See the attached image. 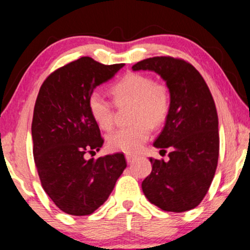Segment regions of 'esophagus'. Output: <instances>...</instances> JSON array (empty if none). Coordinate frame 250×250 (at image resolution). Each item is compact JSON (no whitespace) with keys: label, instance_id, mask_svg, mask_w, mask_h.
<instances>
[{"label":"esophagus","instance_id":"obj_1","mask_svg":"<svg viewBox=\"0 0 250 250\" xmlns=\"http://www.w3.org/2000/svg\"><path fill=\"white\" fill-rule=\"evenodd\" d=\"M135 159H137V156L131 155V154H126V161H127V163H132Z\"/></svg>","mask_w":250,"mask_h":250}]
</instances>
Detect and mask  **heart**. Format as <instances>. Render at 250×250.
I'll return each mask as SVG.
<instances>
[{"label": "heart", "mask_w": 250, "mask_h": 250, "mask_svg": "<svg viewBox=\"0 0 250 250\" xmlns=\"http://www.w3.org/2000/svg\"><path fill=\"white\" fill-rule=\"evenodd\" d=\"M111 94L117 105L132 104L131 123L109 134L107 146L110 149L128 154L137 153L149 138L150 127H160L167 119L170 109V95L162 83L154 82L149 75L128 73L113 83ZM88 109L102 130L113 126V106L100 92L89 96Z\"/></svg>", "instance_id": "1"}]
</instances>
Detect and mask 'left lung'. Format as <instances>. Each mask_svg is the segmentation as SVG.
Returning <instances> with one entry per match:
<instances>
[{"label":"left lung","instance_id":"8db88e82","mask_svg":"<svg viewBox=\"0 0 250 250\" xmlns=\"http://www.w3.org/2000/svg\"><path fill=\"white\" fill-rule=\"evenodd\" d=\"M133 70H152L166 81L170 109L154 147L169 160L149 158L152 172L141 188L147 199L168 212L189 211L204 198L219 158L215 104L208 84L192 64L171 57L139 61Z\"/></svg>","mask_w":250,"mask_h":250}]
</instances>
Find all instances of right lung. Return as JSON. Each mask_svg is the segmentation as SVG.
I'll return each mask as SVG.
<instances>
[{"instance_id": "add662e5", "label": "right lung", "mask_w": 250, "mask_h": 250, "mask_svg": "<svg viewBox=\"0 0 250 250\" xmlns=\"http://www.w3.org/2000/svg\"><path fill=\"white\" fill-rule=\"evenodd\" d=\"M123 67L82 57L52 73L40 87L31 126L33 158L45 192L67 214L96 211L127 166L123 153L84 158L104 143L89 112V96Z\"/></svg>"}]
</instances>
